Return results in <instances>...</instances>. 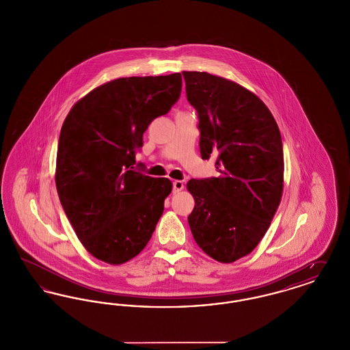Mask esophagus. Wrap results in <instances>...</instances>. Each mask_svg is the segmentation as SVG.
Returning <instances> with one entry per match:
<instances>
[{
    "mask_svg": "<svg viewBox=\"0 0 350 350\" xmlns=\"http://www.w3.org/2000/svg\"><path fill=\"white\" fill-rule=\"evenodd\" d=\"M183 189V181H174L173 183V193H178V191H181Z\"/></svg>",
    "mask_w": 350,
    "mask_h": 350,
    "instance_id": "obj_1",
    "label": "esophagus"
}]
</instances>
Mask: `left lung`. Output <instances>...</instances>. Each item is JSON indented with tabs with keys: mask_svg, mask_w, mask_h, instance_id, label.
Segmentation results:
<instances>
[{
	"mask_svg": "<svg viewBox=\"0 0 350 350\" xmlns=\"http://www.w3.org/2000/svg\"><path fill=\"white\" fill-rule=\"evenodd\" d=\"M186 97L198 113L200 156L219 176L190 180L196 206L187 221L200 250L220 262L247 256L280 206L283 147L265 103L239 83L183 70Z\"/></svg>",
	"mask_w": 350,
	"mask_h": 350,
	"instance_id": "obj_1",
	"label": "left lung"
}]
</instances>
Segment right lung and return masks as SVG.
Here are the masks:
<instances>
[{"label":"right lung","mask_w":350,"mask_h":350,"mask_svg":"<svg viewBox=\"0 0 350 350\" xmlns=\"http://www.w3.org/2000/svg\"><path fill=\"white\" fill-rule=\"evenodd\" d=\"M181 73L103 83L69 111L59 136L56 187L75 232L107 264L131 260L148 244L172 191L146 176L136 152L150 122L181 96Z\"/></svg>","instance_id":"add662e5"}]
</instances>
